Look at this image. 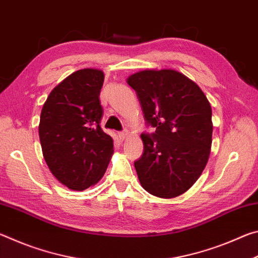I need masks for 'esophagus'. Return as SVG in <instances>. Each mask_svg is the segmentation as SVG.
<instances>
[{"mask_svg": "<svg viewBox=\"0 0 258 258\" xmlns=\"http://www.w3.org/2000/svg\"><path fill=\"white\" fill-rule=\"evenodd\" d=\"M128 137V132H119L118 133V138L121 140V141H124V140Z\"/></svg>", "mask_w": 258, "mask_h": 258, "instance_id": "esophagus-1", "label": "esophagus"}]
</instances>
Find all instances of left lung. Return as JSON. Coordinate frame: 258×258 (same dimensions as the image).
Returning a JSON list of instances; mask_svg holds the SVG:
<instances>
[{
	"label": "left lung",
	"instance_id": "obj_1",
	"mask_svg": "<svg viewBox=\"0 0 258 258\" xmlns=\"http://www.w3.org/2000/svg\"><path fill=\"white\" fill-rule=\"evenodd\" d=\"M152 135L141 134L143 155L134 163L143 189L178 197L195 184L211 154L212 108L202 89L174 69H145L127 78Z\"/></svg>",
	"mask_w": 258,
	"mask_h": 258
}]
</instances>
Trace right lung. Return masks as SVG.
<instances>
[{
	"mask_svg": "<svg viewBox=\"0 0 258 258\" xmlns=\"http://www.w3.org/2000/svg\"><path fill=\"white\" fill-rule=\"evenodd\" d=\"M103 81L100 69H80L59 83L43 104L38 125L43 157L71 190L97 184L113 154L111 137L100 127Z\"/></svg>",
	"mask_w": 258,
	"mask_h": 258,
	"instance_id": "1",
	"label": "right lung"
}]
</instances>
